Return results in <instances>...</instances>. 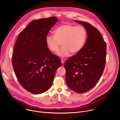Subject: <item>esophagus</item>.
Instances as JSON below:
<instances>
[{"label":"esophagus","mask_w":120,"mask_h":120,"mask_svg":"<svg viewBox=\"0 0 120 120\" xmlns=\"http://www.w3.org/2000/svg\"><path fill=\"white\" fill-rule=\"evenodd\" d=\"M64 62H65V61L64 59H61V63L62 64H64Z\"/></svg>","instance_id":"obj_1"}]
</instances>
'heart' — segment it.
<instances>
[{"instance_id": "1", "label": "heart", "mask_w": 120, "mask_h": 120, "mask_svg": "<svg viewBox=\"0 0 120 120\" xmlns=\"http://www.w3.org/2000/svg\"><path fill=\"white\" fill-rule=\"evenodd\" d=\"M54 35L45 37V43L52 52H56L62 43V47L57 53L61 57L69 56L71 53L75 55L83 48L87 39V32L82 26L64 24L57 28Z\"/></svg>"}]
</instances>
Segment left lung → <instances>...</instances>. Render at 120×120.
I'll return each instance as SVG.
<instances>
[{
	"label": "left lung",
	"mask_w": 120,
	"mask_h": 120,
	"mask_svg": "<svg viewBox=\"0 0 120 120\" xmlns=\"http://www.w3.org/2000/svg\"><path fill=\"white\" fill-rule=\"evenodd\" d=\"M82 25L87 33L86 42L79 53L64 63L67 86L77 93L93 88L104 72L106 55V44L98 30L90 24L75 20Z\"/></svg>",
	"instance_id": "left-lung-1"
}]
</instances>
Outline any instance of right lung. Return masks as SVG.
<instances>
[{
    "label": "right lung",
    "mask_w": 120,
    "mask_h": 120,
    "mask_svg": "<svg viewBox=\"0 0 120 120\" xmlns=\"http://www.w3.org/2000/svg\"><path fill=\"white\" fill-rule=\"evenodd\" d=\"M58 21L56 17L31 22L19 34L12 54V63L21 86L33 94L47 91L52 85L60 59L53 54L45 37Z\"/></svg>",
    "instance_id": "obj_1"
}]
</instances>
